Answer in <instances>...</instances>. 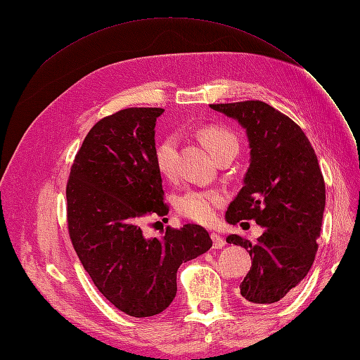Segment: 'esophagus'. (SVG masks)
Masks as SVG:
<instances>
[{"instance_id":"obj_1","label":"esophagus","mask_w":360,"mask_h":360,"mask_svg":"<svg viewBox=\"0 0 360 360\" xmlns=\"http://www.w3.org/2000/svg\"><path fill=\"white\" fill-rule=\"evenodd\" d=\"M210 237H212V240H213V248H214V249H221V248L225 246V240H224V238H222L219 234L212 233Z\"/></svg>"}]
</instances>
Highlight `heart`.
<instances>
[{
  "label": "heart",
  "instance_id": "b5f03b06",
  "mask_svg": "<svg viewBox=\"0 0 360 360\" xmlns=\"http://www.w3.org/2000/svg\"><path fill=\"white\" fill-rule=\"evenodd\" d=\"M197 136L210 151L212 156L219 159L224 155L238 151V139L230 129L217 124H205L197 130ZM177 138L174 135L163 136L155 147L156 168L163 177H172L176 171ZM224 204V195L216 191H188L177 198V212L202 225L216 221L217 210Z\"/></svg>",
  "mask_w": 360,
  "mask_h": 360
}]
</instances>
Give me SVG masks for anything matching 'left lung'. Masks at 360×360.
I'll return each mask as SVG.
<instances>
[{"label":"left lung","mask_w":360,"mask_h":360,"mask_svg":"<svg viewBox=\"0 0 360 360\" xmlns=\"http://www.w3.org/2000/svg\"><path fill=\"white\" fill-rule=\"evenodd\" d=\"M246 130L250 159L243 188L228 205L225 221L254 219L264 228L257 242L240 236L252 267L240 284L250 304L276 303L308 275L317 254L326 188L319 159L303 130L291 118L259 101L210 105Z\"/></svg>","instance_id":"left-lung-1"}]
</instances>
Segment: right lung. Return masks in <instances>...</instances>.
Returning a JSON list of instances; mask_svg holds the SVG:
<instances>
[{
    "mask_svg": "<svg viewBox=\"0 0 360 360\" xmlns=\"http://www.w3.org/2000/svg\"><path fill=\"white\" fill-rule=\"evenodd\" d=\"M163 111L127 108L97 122L66 188L69 234L84 269L115 308L138 319L165 311L177 294L181 263L212 248L197 224L168 226L162 237H146L141 228L148 214H168L155 162Z\"/></svg>",
    "mask_w": 360,
    "mask_h": 360,
    "instance_id": "1",
    "label": "right lung"
}]
</instances>
